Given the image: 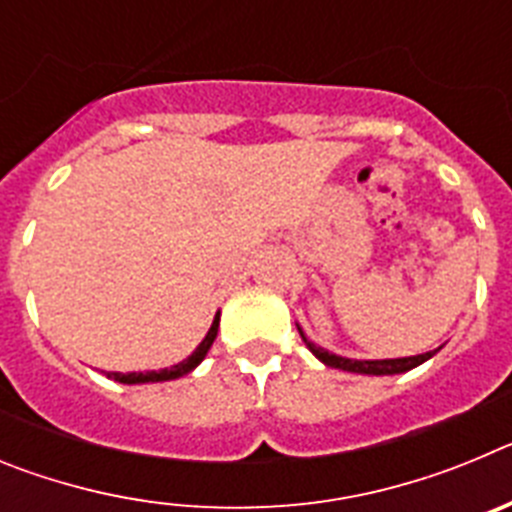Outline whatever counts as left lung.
I'll list each match as a JSON object with an SVG mask.
<instances>
[{
	"label": "left lung",
	"mask_w": 512,
	"mask_h": 512,
	"mask_svg": "<svg viewBox=\"0 0 512 512\" xmlns=\"http://www.w3.org/2000/svg\"><path fill=\"white\" fill-rule=\"evenodd\" d=\"M300 336H302V341L307 343V348H310L312 354L318 356L325 366H336V369H343V372H356V374H400V372H408V369H413V366L423 364V361H428L433 354H436V351H425V354L405 356V359L356 361V359H343V356L330 354V351H325V348L315 346V343L307 341L302 330H300Z\"/></svg>",
	"instance_id": "left-lung-1"
}]
</instances>
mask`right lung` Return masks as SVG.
I'll list each match as a JSON object with an SVG mask.
<instances>
[{"label":"right lung","instance_id":"obj_1","mask_svg":"<svg viewBox=\"0 0 512 512\" xmlns=\"http://www.w3.org/2000/svg\"><path fill=\"white\" fill-rule=\"evenodd\" d=\"M217 325H220V315H215V320H212L210 330H207L205 341L200 343V346L194 348V354L189 356V359L179 361V364L169 366V369H158V372H128V374H120V372H107V377L115 379V382H122V384H143V382H169V379H179L184 377V374H189L194 369V366L200 364L202 359L207 356V351H210L212 341H215L217 336Z\"/></svg>","mask_w":512,"mask_h":512}]
</instances>
